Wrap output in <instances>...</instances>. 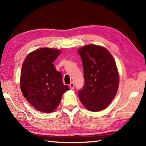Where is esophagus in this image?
Here are the masks:
<instances>
[{"mask_svg": "<svg viewBox=\"0 0 146 146\" xmlns=\"http://www.w3.org/2000/svg\"><path fill=\"white\" fill-rule=\"evenodd\" d=\"M70 88L71 89V90H73V88H74V84H73V82L70 83Z\"/></svg>", "mask_w": 146, "mask_h": 146, "instance_id": "34e87169", "label": "esophagus"}]
</instances>
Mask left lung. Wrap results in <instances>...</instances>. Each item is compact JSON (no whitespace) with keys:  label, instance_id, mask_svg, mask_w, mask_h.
I'll return each mask as SVG.
<instances>
[{"label":"left lung","instance_id":"1","mask_svg":"<svg viewBox=\"0 0 146 146\" xmlns=\"http://www.w3.org/2000/svg\"><path fill=\"white\" fill-rule=\"evenodd\" d=\"M82 61L85 85L78 98L88 110L97 112L112 102L119 86L114 58L104 47L89 44L78 49Z\"/></svg>","mask_w":146,"mask_h":146}]
</instances>
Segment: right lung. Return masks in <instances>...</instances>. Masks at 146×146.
I'll return each mask as SVG.
<instances>
[{
    "label": "right lung",
    "instance_id": "add662e5",
    "mask_svg": "<svg viewBox=\"0 0 146 146\" xmlns=\"http://www.w3.org/2000/svg\"><path fill=\"white\" fill-rule=\"evenodd\" d=\"M62 51L42 48L29 53L23 64L20 78L22 93L28 102L39 111L50 113L70 90L64 85L62 75L53 64Z\"/></svg>",
    "mask_w": 146,
    "mask_h": 146
}]
</instances>
